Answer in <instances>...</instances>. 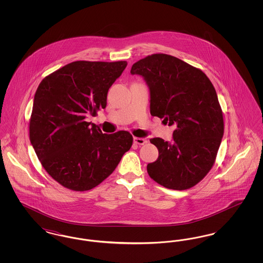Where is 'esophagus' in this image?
<instances>
[{"mask_svg": "<svg viewBox=\"0 0 263 263\" xmlns=\"http://www.w3.org/2000/svg\"><path fill=\"white\" fill-rule=\"evenodd\" d=\"M146 142H147V141H146L144 138H134V143H135L136 145H139V146H141V145H144Z\"/></svg>", "mask_w": 263, "mask_h": 263, "instance_id": "34e87169", "label": "esophagus"}]
</instances>
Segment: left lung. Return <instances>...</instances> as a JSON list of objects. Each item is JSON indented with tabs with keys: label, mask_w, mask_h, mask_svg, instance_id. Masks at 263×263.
<instances>
[{
	"label": "left lung",
	"mask_w": 263,
	"mask_h": 263,
	"mask_svg": "<svg viewBox=\"0 0 263 263\" xmlns=\"http://www.w3.org/2000/svg\"><path fill=\"white\" fill-rule=\"evenodd\" d=\"M150 89L151 115L175 126L173 141L153 138L159 150L148 174L164 187L184 190L209 173L224 135L223 112L211 81L201 70L166 54H153L133 64Z\"/></svg>",
	"instance_id": "8db88e82"
}]
</instances>
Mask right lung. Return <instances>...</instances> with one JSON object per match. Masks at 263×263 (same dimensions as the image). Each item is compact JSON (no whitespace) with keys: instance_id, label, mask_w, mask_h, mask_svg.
Here are the masks:
<instances>
[{"instance_id":"obj_1","label":"right lung","mask_w":263,"mask_h":263,"mask_svg":"<svg viewBox=\"0 0 263 263\" xmlns=\"http://www.w3.org/2000/svg\"><path fill=\"white\" fill-rule=\"evenodd\" d=\"M126 66V61H76L39 84L29 139L44 170L64 187L86 191L98 186L130 150L129 132L105 134L86 121L105 108L108 89Z\"/></svg>"}]
</instances>
